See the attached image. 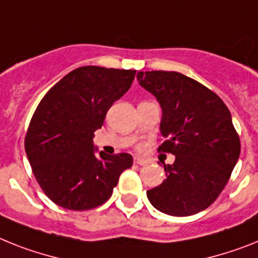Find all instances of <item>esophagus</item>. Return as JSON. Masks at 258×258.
<instances>
[{"label":"esophagus","mask_w":258,"mask_h":258,"mask_svg":"<svg viewBox=\"0 0 258 258\" xmlns=\"http://www.w3.org/2000/svg\"><path fill=\"white\" fill-rule=\"evenodd\" d=\"M134 162H135V164H138V165H146L147 162H148V160L144 159V157H135Z\"/></svg>","instance_id":"obj_1"}]
</instances>
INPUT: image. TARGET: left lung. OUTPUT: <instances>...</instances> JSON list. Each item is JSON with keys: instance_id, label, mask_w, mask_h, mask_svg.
<instances>
[{"instance_id": "obj_1", "label": "left lung", "mask_w": 258, "mask_h": 258, "mask_svg": "<svg viewBox=\"0 0 258 258\" xmlns=\"http://www.w3.org/2000/svg\"><path fill=\"white\" fill-rule=\"evenodd\" d=\"M140 86L162 110L159 151L176 156L164 164L166 178L147 191L155 209L189 216L214 203L240 156V139L228 107L206 86L178 72H139Z\"/></svg>"}]
</instances>
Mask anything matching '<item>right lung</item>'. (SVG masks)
<instances>
[{"instance_id": "1", "label": "right lung", "mask_w": 258, "mask_h": 258, "mask_svg": "<svg viewBox=\"0 0 258 258\" xmlns=\"http://www.w3.org/2000/svg\"><path fill=\"white\" fill-rule=\"evenodd\" d=\"M136 71L80 67L49 89L26 134V155L44 194L57 206L84 211L111 197L130 153L106 155L93 144L106 112L130 89Z\"/></svg>"}]
</instances>
